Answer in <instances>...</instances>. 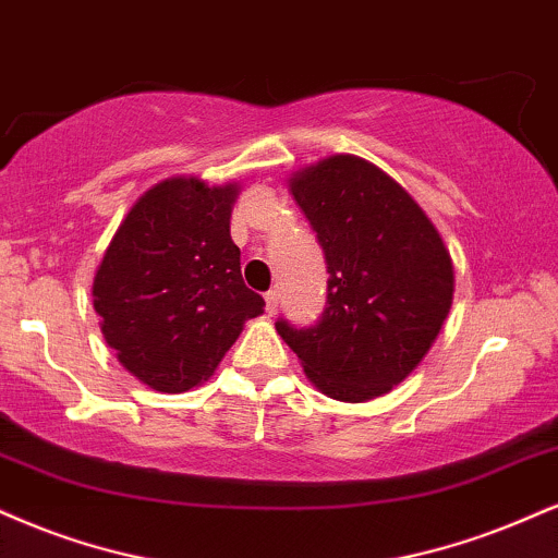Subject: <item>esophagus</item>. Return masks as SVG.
Returning <instances> with one entry per match:
<instances>
[{"mask_svg": "<svg viewBox=\"0 0 558 558\" xmlns=\"http://www.w3.org/2000/svg\"><path fill=\"white\" fill-rule=\"evenodd\" d=\"M265 308H267V314L278 312V291H267L265 293Z\"/></svg>", "mask_w": 558, "mask_h": 558, "instance_id": "34e87169", "label": "esophagus"}]
</instances>
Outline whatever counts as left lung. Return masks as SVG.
<instances>
[{"instance_id": "obj_1", "label": "left lung", "mask_w": 558, "mask_h": 558, "mask_svg": "<svg viewBox=\"0 0 558 558\" xmlns=\"http://www.w3.org/2000/svg\"><path fill=\"white\" fill-rule=\"evenodd\" d=\"M288 192L327 259V308L314 327L275 330L327 398H381L432 351L454 293V265L408 190L359 156L291 173Z\"/></svg>"}]
</instances>
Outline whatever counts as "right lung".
I'll return each mask as SVG.
<instances>
[{
	"instance_id": "obj_1",
	"label": "right lung",
	"mask_w": 558,
	"mask_h": 558,
	"mask_svg": "<svg viewBox=\"0 0 558 558\" xmlns=\"http://www.w3.org/2000/svg\"><path fill=\"white\" fill-rule=\"evenodd\" d=\"M239 181L171 177L130 207L93 275L100 332L132 377L186 392L215 374L246 319L265 312L231 239Z\"/></svg>"
}]
</instances>
